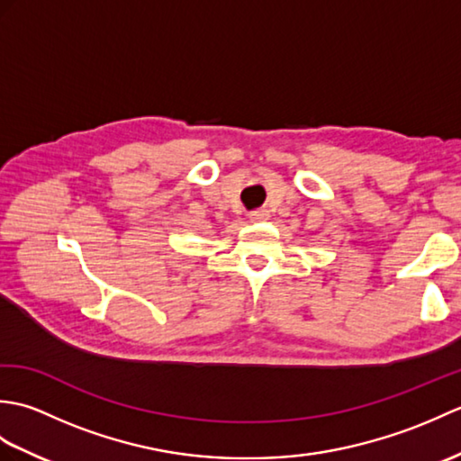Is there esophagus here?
I'll return each mask as SVG.
<instances>
[{
    "label": "esophagus",
    "mask_w": 461,
    "mask_h": 461,
    "mask_svg": "<svg viewBox=\"0 0 461 461\" xmlns=\"http://www.w3.org/2000/svg\"><path fill=\"white\" fill-rule=\"evenodd\" d=\"M269 218V212L267 210H256L249 213V220L251 221H266Z\"/></svg>",
    "instance_id": "34e87169"
}]
</instances>
